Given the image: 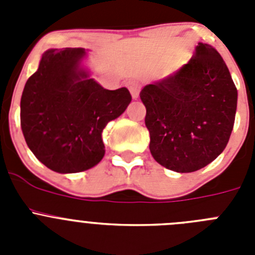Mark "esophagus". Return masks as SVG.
I'll list each match as a JSON object with an SVG mask.
<instances>
[{"label":"esophagus","instance_id":"34e87169","mask_svg":"<svg viewBox=\"0 0 255 255\" xmlns=\"http://www.w3.org/2000/svg\"><path fill=\"white\" fill-rule=\"evenodd\" d=\"M126 87L129 88L132 100H136L139 97V92H140V83L136 82V80H129L126 83Z\"/></svg>","mask_w":255,"mask_h":255}]
</instances>
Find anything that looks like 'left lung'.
<instances>
[{"label": "left lung", "mask_w": 255, "mask_h": 255, "mask_svg": "<svg viewBox=\"0 0 255 255\" xmlns=\"http://www.w3.org/2000/svg\"><path fill=\"white\" fill-rule=\"evenodd\" d=\"M140 100L147 108L149 149L161 166L194 172L224 152L235 121L238 91L225 61L206 43L176 73L148 84Z\"/></svg>", "instance_id": "8db88e82"}]
</instances>
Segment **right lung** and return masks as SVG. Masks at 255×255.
<instances>
[{
  "instance_id": "add662e5",
  "label": "right lung",
  "mask_w": 255,
  "mask_h": 255,
  "mask_svg": "<svg viewBox=\"0 0 255 255\" xmlns=\"http://www.w3.org/2000/svg\"><path fill=\"white\" fill-rule=\"evenodd\" d=\"M84 48H51L28 79L21 130L29 149L58 173L89 170L102 161V131L131 102L126 88L105 89L85 65Z\"/></svg>"
}]
</instances>
